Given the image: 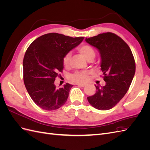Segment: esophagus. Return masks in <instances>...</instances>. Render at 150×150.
I'll return each mask as SVG.
<instances>
[{"instance_id": "34e87169", "label": "esophagus", "mask_w": 150, "mask_h": 150, "mask_svg": "<svg viewBox=\"0 0 150 150\" xmlns=\"http://www.w3.org/2000/svg\"><path fill=\"white\" fill-rule=\"evenodd\" d=\"M76 84L78 86H80V87H84V86L86 85V84H80V83H77Z\"/></svg>"}]
</instances>
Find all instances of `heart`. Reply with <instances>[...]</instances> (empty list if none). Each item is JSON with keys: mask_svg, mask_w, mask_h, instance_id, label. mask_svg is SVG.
<instances>
[{"mask_svg": "<svg viewBox=\"0 0 150 150\" xmlns=\"http://www.w3.org/2000/svg\"><path fill=\"white\" fill-rule=\"evenodd\" d=\"M79 52L88 61H91L96 56V52H95L93 47L89 45H83L78 47ZM71 59L70 54H67L63 58V64L65 66H69ZM89 72L84 71H77L71 76V79L74 82L78 83H83L87 81L88 79V75Z\"/></svg>", "mask_w": 150, "mask_h": 150, "instance_id": "obj_1", "label": "heart"}]
</instances>
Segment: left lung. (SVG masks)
Masks as SVG:
<instances>
[{
	"mask_svg": "<svg viewBox=\"0 0 150 150\" xmlns=\"http://www.w3.org/2000/svg\"><path fill=\"white\" fill-rule=\"evenodd\" d=\"M86 42L96 48L101 56V70L105 86L95 85L96 91L88 97L89 104L99 110L114 107L128 91L135 74V62L129 47L111 33L86 38Z\"/></svg>",
	"mask_w": 150,
	"mask_h": 150,
	"instance_id": "8db88e82",
	"label": "left lung"
}]
</instances>
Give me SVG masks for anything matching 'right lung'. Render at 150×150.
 <instances>
[{
    "label": "right lung",
    "instance_id": "1",
    "mask_svg": "<svg viewBox=\"0 0 150 150\" xmlns=\"http://www.w3.org/2000/svg\"><path fill=\"white\" fill-rule=\"evenodd\" d=\"M84 38L49 33L34 40L27 49L23 60L24 82L29 96L40 108L55 110L66 102L73 85L66 83L57 89L54 81L64 68L63 58Z\"/></svg>",
    "mask_w": 150,
    "mask_h": 150
}]
</instances>
